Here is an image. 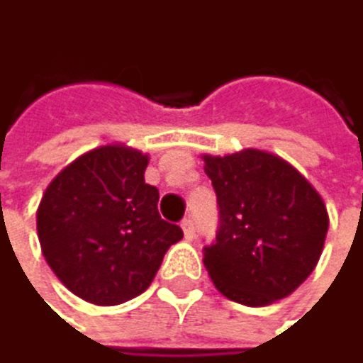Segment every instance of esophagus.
<instances>
[{
    "label": "esophagus",
    "mask_w": 363,
    "mask_h": 363,
    "mask_svg": "<svg viewBox=\"0 0 363 363\" xmlns=\"http://www.w3.org/2000/svg\"><path fill=\"white\" fill-rule=\"evenodd\" d=\"M180 228H183V232H185V238H194L196 236V223H194V219L191 217H187V219H183V223H180Z\"/></svg>",
    "instance_id": "esophagus-1"
}]
</instances>
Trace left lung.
I'll return each mask as SVG.
<instances>
[{
  "label": "left lung",
  "mask_w": 363,
  "mask_h": 363,
  "mask_svg": "<svg viewBox=\"0 0 363 363\" xmlns=\"http://www.w3.org/2000/svg\"><path fill=\"white\" fill-rule=\"evenodd\" d=\"M219 206V230L204 247L217 289L245 306L287 298L315 270L328 211L308 180L277 155L242 150L204 155Z\"/></svg>",
  "instance_id": "8db88e82"
}]
</instances>
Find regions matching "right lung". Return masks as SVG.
<instances>
[{"label":"right lung","instance_id":"1","mask_svg":"<svg viewBox=\"0 0 363 363\" xmlns=\"http://www.w3.org/2000/svg\"><path fill=\"white\" fill-rule=\"evenodd\" d=\"M148 157L101 146L69 163L38 208V238L57 279L78 298L114 306L152 283L183 230L159 217V191L144 183Z\"/></svg>","mask_w":363,"mask_h":363}]
</instances>
